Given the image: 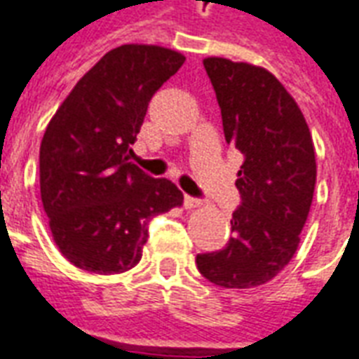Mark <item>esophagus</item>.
I'll list each match as a JSON object with an SVG mask.
<instances>
[{
    "label": "esophagus",
    "instance_id": "1",
    "mask_svg": "<svg viewBox=\"0 0 359 359\" xmlns=\"http://www.w3.org/2000/svg\"><path fill=\"white\" fill-rule=\"evenodd\" d=\"M198 205H202V200L192 198V196H184V208L187 210H192V208H198Z\"/></svg>",
    "mask_w": 359,
    "mask_h": 359
}]
</instances>
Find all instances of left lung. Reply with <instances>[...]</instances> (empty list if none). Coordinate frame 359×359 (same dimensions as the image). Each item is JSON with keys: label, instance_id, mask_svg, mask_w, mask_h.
Listing matches in <instances>:
<instances>
[{"label": "left lung", "instance_id": "8db88e82", "mask_svg": "<svg viewBox=\"0 0 359 359\" xmlns=\"http://www.w3.org/2000/svg\"><path fill=\"white\" fill-rule=\"evenodd\" d=\"M217 95L223 133L242 156L233 238L198 254L203 277L223 288H254L285 269L300 244L317 165L308 123L285 86L262 67L203 59Z\"/></svg>", "mask_w": 359, "mask_h": 359}]
</instances>
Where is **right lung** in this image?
Returning a JSON list of instances; mask_svg holds the SVG:
<instances>
[{
  "label": "right lung",
  "mask_w": 359,
  "mask_h": 359,
  "mask_svg": "<svg viewBox=\"0 0 359 359\" xmlns=\"http://www.w3.org/2000/svg\"><path fill=\"white\" fill-rule=\"evenodd\" d=\"M184 63L179 51L126 43L76 82L40 146V194L59 252L90 273L140 262L148 223L182 203L167 179L130 161L149 100Z\"/></svg>",
  "instance_id": "obj_1"
}]
</instances>
